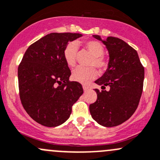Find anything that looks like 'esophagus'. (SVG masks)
I'll return each mask as SVG.
<instances>
[{"label": "esophagus", "instance_id": "1", "mask_svg": "<svg viewBox=\"0 0 160 160\" xmlns=\"http://www.w3.org/2000/svg\"><path fill=\"white\" fill-rule=\"evenodd\" d=\"M83 90H84V92H87V91H88V90H90V89H89V87H86V86H83Z\"/></svg>", "mask_w": 160, "mask_h": 160}]
</instances>
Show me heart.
I'll return each instance as SVG.
<instances>
[{"instance_id":"obj_1","label":"heart","mask_w":160,"mask_h":160,"mask_svg":"<svg viewBox=\"0 0 160 160\" xmlns=\"http://www.w3.org/2000/svg\"><path fill=\"white\" fill-rule=\"evenodd\" d=\"M85 48L93 56L90 60V65H94L101 71H103L108 67V60L103 57L104 48L102 45L95 40H90L85 43ZM78 46L76 42L67 43L63 50V58L69 66L73 67L76 63ZM97 75L94 67H77L72 72V78L75 81L83 84H87L93 80Z\"/></svg>"}]
</instances>
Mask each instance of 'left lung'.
Returning a JSON list of instances; mask_svg holds the SVG:
<instances>
[{"instance_id": "obj_1", "label": "left lung", "mask_w": 160, "mask_h": 160, "mask_svg": "<svg viewBox=\"0 0 160 160\" xmlns=\"http://www.w3.org/2000/svg\"><path fill=\"white\" fill-rule=\"evenodd\" d=\"M93 37L102 41L109 53L107 70L95 83L102 89L108 86L110 90L95 89L97 100L89 109L97 123L106 127H116L130 118L137 110L142 92L144 68L137 50L122 40Z\"/></svg>"}]
</instances>
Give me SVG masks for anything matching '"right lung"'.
<instances>
[{"label": "right lung", "instance_id": "obj_1", "mask_svg": "<svg viewBox=\"0 0 160 160\" xmlns=\"http://www.w3.org/2000/svg\"><path fill=\"white\" fill-rule=\"evenodd\" d=\"M82 36L49 33L28 48L18 67L21 103L28 115L44 127L66 122L73 104L83 93L80 83L69 81L71 73L63 58L67 43Z\"/></svg>", "mask_w": 160, "mask_h": 160}]
</instances>
